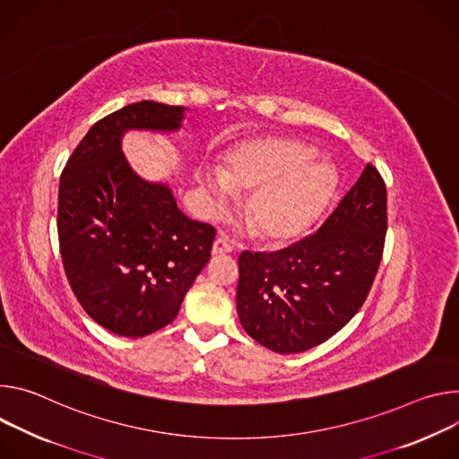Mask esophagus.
<instances>
[{
  "instance_id": "1",
  "label": "esophagus",
  "mask_w": 459,
  "mask_h": 459,
  "mask_svg": "<svg viewBox=\"0 0 459 459\" xmlns=\"http://www.w3.org/2000/svg\"><path fill=\"white\" fill-rule=\"evenodd\" d=\"M231 251H233V246L230 244V240H228V238H224V237L215 238L213 247H212V253H213V255H226V253H231Z\"/></svg>"
}]
</instances>
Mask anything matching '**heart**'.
Instances as JSON below:
<instances>
[{"mask_svg": "<svg viewBox=\"0 0 459 459\" xmlns=\"http://www.w3.org/2000/svg\"><path fill=\"white\" fill-rule=\"evenodd\" d=\"M310 159V149L290 138L268 136L233 151L224 168L196 173L212 210L222 212L233 191H253L246 219L259 238L286 244L307 233L335 191L333 169Z\"/></svg>", "mask_w": 459, "mask_h": 459, "instance_id": "1", "label": "heart"}]
</instances>
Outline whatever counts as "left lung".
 Here are the masks:
<instances>
[{
  "mask_svg": "<svg viewBox=\"0 0 459 459\" xmlns=\"http://www.w3.org/2000/svg\"><path fill=\"white\" fill-rule=\"evenodd\" d=\"M385 235V180L367 164L317 233L275 253H240L237 314L246 333L279 353L330 339L368 297Z\"/></svg>",
  "mask_w": 459,
  "mask_h": 459,
  "instance_id": "1",
  "label": "left lung"
}]
</instances>
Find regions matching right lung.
<instances>
[{
  "mask_svg": "<svg viewBox=\"0 0 459 459\" xmlns=\"http://www.w3.org/2000/svg\"><path fill=\"white\" fill-rule=\"evenodd\" d=\"M184 108L136 101L98 120L69 157L58 193L67 281L92 321L122 337L168 326L210 261L215 228L187 219L168 184L127 164L129 129L177 131Z\"/></svg>",
  "mask_w": 459,
  "mask_h": 459,
  "instance_id": "1",
  "label": "right lung"
}]
</instances>
